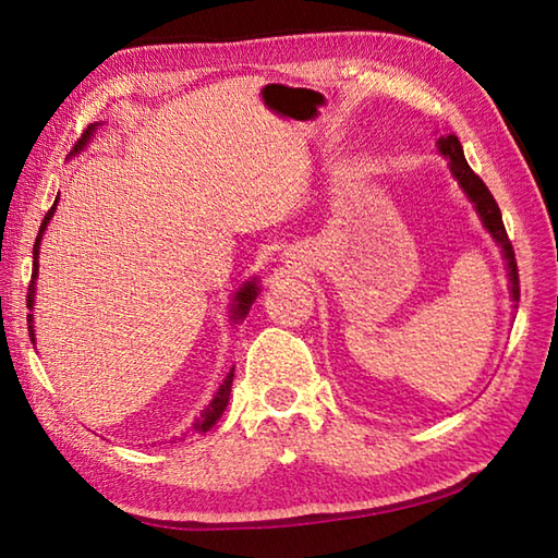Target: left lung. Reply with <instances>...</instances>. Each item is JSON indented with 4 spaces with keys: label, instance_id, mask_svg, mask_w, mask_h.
Instances as JSON below:
<instances>
[{
    "label": "left lung",
    "instance_id": "left-lung-1",
    "mask_svg": "<svg viewBox=\"0 0 558 558\" xmlns=\"http://www.w3.org/2000/svg\"><path fill=\"white\" fill-rule=\"evenodd\" d=\"M438 155L448 159V169L452 179H456L458 186L462 189V194L468 196V202L475 206V211L483 221V229L493 235V241L497 243L499 253L505 258V270L509 278V298H512L514 307L519 302V272H517V260H514V251L512 243L507 239L505 223H502V214H499V206L495 202V196L489 194V189L485 186L483 179H480L475 172H472L465 153H462V145L456 135H442L438 137Z\"/></svg>",
    "mask_w": 558,
    "mask_h": 558
}]
</instances>
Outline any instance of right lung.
<instances>
[{
	"label": "right lung",
	"instance_id": "obj_1",
	"mask_svg": "<svg viewBox=\"0 0 558 558\" xmlns=\"http://www.w3.org/2000/svg\"><path fill=\"white\" fill-rule=\"evenodd\" d=\"M102 125V122H93V125L83 132V137L78 140V145L73 147V153H71V157H75V155H81L83 153V147H86L90 140H93V135H96V130ZM56 204H59V199L53 202V206L49 209V214L44 216V221H41V229H39V235H36V243H34V268H32V282H29V295H26V307H29V315H26V323H29V337H32V342L36 344V335H34V315H32V310H34V295H36V278H39V248H41V239H44V233H46V226L51 223V219H53V211H56ZM258 292H260V286H258V278H251V280H245L243 286L235 290V295H233V300H231V305H229V317H231V323H243V317L248 315V310H251V305H253V300L258 298ZM231 384H233V369L226 374V379L221 381V386H219V391L214 393V399L209 401V405H206V409L199 413V418H196L194 423H192V433H206V430H211L214 426H216V421L221 418V413L226 411V405H229V396H231Z\"/></svg>",
	"mask_w": 558,
	"mask_h": 558
}]
</instances>
